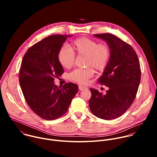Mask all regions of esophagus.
Wrapping results in <instances>:
<instances>
[{
	"mask_svg": "<svg viewBox=\"0 0 157 157\" xmlns=\"http://www.w3.org/2000/svg\"><path fill=\"white\" fill-rule=\"evenodd\" d=\"M87 88L86 87H84V86H79V91H83V90H85V89H87Z\"/></svg>",
	"mask_w": 157,
	"mask_h": 157,
	"instance_id": "obj_1",
	"label": "esophagus"
}]
</instances>
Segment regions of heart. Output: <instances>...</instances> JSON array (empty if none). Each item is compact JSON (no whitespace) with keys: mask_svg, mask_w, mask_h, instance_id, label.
Returning a JSON list of instances; mask_svg holds the SVG:
<instances>
[{"mask_svg":"<svg viewBox=\"0 0 157 157\" xmlns=\"http://www.w3.org/2000/svg\"><path fill=\"white\" fill-rule=\"evenodd\" d=\"M75 54L85 56V65L91 66L98 71L104 70L109 61L110 50L105 43L86 37H81L73 41V51L66 45L61 47L58 53V59L64 68L69 69L73 66ZM93 70L91 68L76 69L68 75L70 80L79 84H86L93 77Z\"/></svg>","mask_w":157,"mask_h":157,"instance_id":"b5f03b06","label":"heart"}]
</instances>
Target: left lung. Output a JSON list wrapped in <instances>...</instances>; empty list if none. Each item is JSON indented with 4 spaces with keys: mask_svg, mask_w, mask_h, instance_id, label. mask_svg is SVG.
Here are the masks:
<instances>
[{
    "mask_svg": "<svg viewBox=\"0 0 157 157\" xmlns=\"http://www.w3.org/2000/svg\"><path fill=\"white\" fill-rule=\"evenodd\" d=\"M105 40L110 50L109 61L98 83L109 87L105 94L90 88L89 105L91 113L104 119H115L128 109L135 100L141 79L138 56L129 44L111 33L94 34Z\"/></svg>",
    "mask_w": 157,
    "mask_h": 157,
    "instance_id": "left-lung-1",
    "label": "left lung"
}]
</instances>
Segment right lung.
Returning <instances> with one entry per match:
<instances>
[{
    "label": "right lung",
    "instance_id": "add662e5",
    "mask_svg": "<svg viewBox=\"0 0 157 157\" xmlns=\"http://www.w3.org/2000/svg\"><path fill=\"white\" fill-rule=\"evenodd\" d=\"M67 36L53 35L34 44L20 66L19 82L27 104L37 116L48 121L63 116L78 91L76 84L67 82L60 87L54 83L55 78L64 73L58 53Z\"/></svg>",
    "mask_w": 157,
    "mask_h": 157
}]
</instances>
